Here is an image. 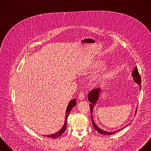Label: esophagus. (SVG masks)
I'll list each match as a JSON object with an SVG mask.
<instances>
[{"mask_svg":"<svg viewBox=\"0 0 151 151\" xmlns=\"http://www.w3.org/2000/svg\"><path fill=\"white\" fill-rule=\"evenodd\" d=\"M79 98L81 99V100H83L85 98V95H84V93L83 92H81L79 93Z\"/></svg>","mask_w":151,"mask_h":151,"instance_id":"1","label":"esophagus"}]
</instances>
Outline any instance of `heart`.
<instances>
[{"label":"heart","instance_id":"heart-1","mask_svg":"<svg viewBox=\"0 0 151 151\" xmlns=\"http://www.w3.org/2000/svg\"><path fill=\"white\" fill-rule=\"evenodd\" d=\"M103 61H101V60L95 61V62H93L91 64L90 69H94L99 68L100 66H101L103 65ZM101 75H97L96 76H95V78L93 79V81L95 82H98V81H99V80H100V79H101Z\"/></svg>","mask_w":151,"mask_h":151}]
</instances>
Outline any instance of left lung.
I'll use <instances>...</instances> for the list:
<instances>
[{"label": "left lung", "instance_id": "8db88e82", "mask_svg": "<svg viewBox=\"0 0 151 151\" xmlns=\"http://www.w3.org/2000/svg\"><path fill=\"white\" fill-rule=\"evenodd\" d=\"M132 75L134 81L135 82H136L139 85L140 90V89H141V84H140L141 83V78H140V76L139 73L137 68L136 66H135ZM101 88H96V89H92V91H91L88 93V100H89V102H91V104H89V107H90V111H91V119H92V125H93L95 130L96 132H98L99 133L101 134L111 135L113 134H114L116 132H118L120 130H117V131H114V132H106V131H104V130L101 129L100 128H99L96 125V124L95 123V122H93V119H92V111H93V107L96 105V102L98 101V98L99 96V93H101ZM136 111H137V110L135 111V114L136 113Z\"/></svg>", "mask_w": 151, "mask_h": 151}]
</instances>
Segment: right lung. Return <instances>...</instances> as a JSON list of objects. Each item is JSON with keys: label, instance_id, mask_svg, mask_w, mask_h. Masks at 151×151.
<instances>
[{"label": "right lung", "instance_id": "add662e5", "mask_svg": "<svg viewBox=\"0 0 151 151\" xmlns=\"http://www.w3.org/2000/svg\"><path fill=\"white\" fill-rule=\"evenodd\" d=\"M76 99H72L71 101L69 102L68 106V107H67V109H66V116H65V123L63 124V126L62 127V128L57 133H55V134H50V135H47L45 136H47V137H51V138H57L59 136H61L63 133L66 130V126H67V119H68V117L72 110V109L73 108V107L75 106H76Z\"/></svg>", "mask_w": 151, "mask_h": 151}]
</instances>
